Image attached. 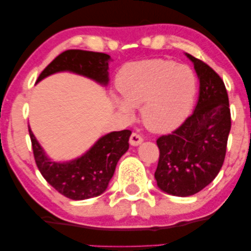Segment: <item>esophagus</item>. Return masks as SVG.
<instances>
[{
	"label": "esophagus",
	"instance_id": "1",
	"mask_svg": "<svg viewBox=\"0 0 251 251\" xmlns=\"http://www.w3.org/2000/svg\"><path fill=\"white\" fill-rule=\"evenodd\" d=\"M143 142V137L137 132H132L131 136H130V144L132 146H138L139 144H142Z\"/></svg>",
	"mask_w": 251,
	"mask_h": 251
}]
</instances>
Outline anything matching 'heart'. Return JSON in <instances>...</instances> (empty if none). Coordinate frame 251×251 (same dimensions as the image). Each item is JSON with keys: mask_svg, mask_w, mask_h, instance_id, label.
Returning a JSON list of instances; mask_svg holds the SVG:
<instances>
[{"mask_svg": "<svg viewBox=\"0 0 251 251\" xmlns=\"http://www.w3.org/2000/svg\"><path fill=\"white\" fill-rule=\"evenodd\" d=\"M118 88L124 101L116 99L126 115L131 108L142 107L147 128L157 132L170 131L180 125L193 107L198 90L194 71L173 60L152 59L125 67L119 75Z\"/></svg>", "mask_w": 251, "mask_h": 251, "instance_id": "obj_1", "label": "heart"}]
</instances>
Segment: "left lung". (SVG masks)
Listing matches in <instances>:
<instances>
[{
  "instance_id": "left-lung-1",
  "label": "left lung",
  "mask_w": 251,
  "mask_h": 251,
  "mask_svg": "<svg viewBox=\"0 0 251 251\" xmlns=\"http://www.w3.org/2000/svg\"><path fill=\"white\" fill-rule=\"evenodd\" d=\"M193 61L200 80L194 112L169 135L157 138L159 163L154 174L157 186L176 197H190L208 186L224 163L231 111L221 76L198 58Z\"/></svg>"
}]
</instances>
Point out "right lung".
<instances>
[{
    "label": "right lung",
    "mask_w": 251,
    "mask_h": 251,
    "mask_svg": "<svg viewBox=\"0 0 251 251\" xmlns=\"http://www.w3.org/2000/svg\"><path fill=\"white\" fill-rule=\"evenodd\" d=\"M106 53L85 50H66L42 71L36 82L57 72L70 71L90 77L99 83H108V61ZM34 159L40 173L61 195L72 200H85L100 195L113 177L115 167L129 149L130 130L113 131L101 137L84 155L70 162H54L44 154L29 129Z\"/></svg>",
    "instance_id": "obj_1"
}]
</instances>
